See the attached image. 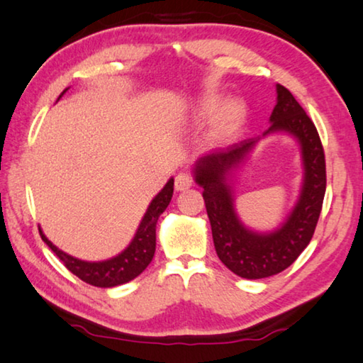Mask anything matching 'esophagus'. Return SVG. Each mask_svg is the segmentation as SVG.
Instances as JSON below:
<instances>
[{"instance_id":"34e87169","label":"esophagus","mask_w":363,"mask_h":363,"mask_svg":"<svg viewBox=\"0 0 363 363\" xmlns=\"http://www.w3.org/2000/svg\"><path fill=\"white\" fill-rule=\"evenodd\" d=\"M194 184V177L191 172H177L176 174V179H174V187L176 191H187V189H191Z\"/></svg>"}]
</instances>
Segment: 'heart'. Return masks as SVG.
<instances>
[{
    "instance_id": "heart-1",
    "label": "heart",
    "mask_w": 363,
    "mask_h": 363,
    "mask_svg": "<svg viewBox=\"0 0 363 363\" xmlns=\"http://www.w3.org/2000/svg\"><path fill=\"white\" fill-rule=\"evenodd\" d=\"M218 106H220V101L218 100H206L202 109H200L199 118L205 121L210 119L213 114L218 111ZM245 116V106L242 101L239 100H229L226 105L221 108L220 114H218L216 123H215V129H213V139L216 140H226L231 137L235 129L239 128V124L242 123V119Z\"/></svg>"
}]
</instances>
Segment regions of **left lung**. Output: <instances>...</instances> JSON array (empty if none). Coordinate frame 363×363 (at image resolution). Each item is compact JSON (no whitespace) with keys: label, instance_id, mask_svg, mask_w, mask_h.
Listing matches in <instances>:
<instances>
[{"label":"left lung","instance_id":"left-lung-1","mask_svg":"<svg viewBox=\"0 0 363 363\" xmlns=\"http://www.w3.org/2000/svg\"><path fill=\"white\" fill-rule=\"evenodd\" d=\"M278 103L269 132H287L301 143L303 184L294 210L273 233H254L239 221L228 176L245 160L258 139H247L224 150L211 152L195 164V182L203 187L213 242L220 260L234 274L262 279L284 272L313 238L326 191V163L318 130L303 108L283 85H276Z\"/></svg>","mask_w":363,"mask_h":363}]
</instances>
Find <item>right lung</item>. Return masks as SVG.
I'll use <instances>...</instances> for the list:
<instances>
[{"instance_id":"1","label":"right lung","mask_w":363,"mask_h":363,"mask_svg":"<svg viewBox=\"0 0 363 363\" xmlns=\"http://www.w3.org/2000/svg\"><path fill=\"white\" fill-rule=\"evenodd\" d=\"M65 91H62V94H65ZM172 191H174V179H169L166 182V186L161 189V192L157 197L152 200V203L148 205L147 213L143 215L140 226L137 229L134 239H132L128 249L121 252L118 257L109 258V260L105 262H84L79 260V258L67 255L62 250L57 249L56 245L50 242L47 235L42 233V229L38 228V231L40 235H42L43 242L55 252L56 257L65 263V267L69 272L76 274L79 279L84 281V283L96 287H114L129 283L130 279L137 278V276H139L152 262V258L155 255V247H157L158 218L161 213L166 210V206L169 205Z\"/></svg>"}]
</instances>
